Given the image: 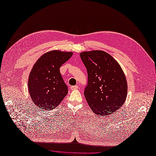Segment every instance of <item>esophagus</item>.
I'll use <instances>...</instances> for the list:
<instances>
[{
	"label": "esophagus",
	"mask_w": 156,
	"mask_h": 156,
	"mask_svg": "<svg viewBox=\"0 0 156 156\" xmlns=\"http://www.w3.org/2000/svg\"><path fill=\"white\" fill-rule=\"evenodd\" d=\"M70 89L72 90H77V89H78V86L76 85V86H72L70 87Z\"/></svg>",
	"instance_id": "34e87169"
}]
</instances>
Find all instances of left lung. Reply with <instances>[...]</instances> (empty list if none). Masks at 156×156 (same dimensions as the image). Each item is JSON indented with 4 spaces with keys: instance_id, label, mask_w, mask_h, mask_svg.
Instances as JSON below:
<instances>
[{
    "instance_id": "8db88e82",
    "label": "left lung",
    "mask_w": 156,
    "mask_h": 156,
    "mask_svg": "<svg viewBox=\"0 0 156 156\" xmlns=\"http://www.w3.org/2000/svg\"><path fill=\"white\" fill-rule=\"evenodd\" d=\"M80 57L87 72L84 96L93 112L108 115L124 103L128 92L127 81L115 59L103 51L81 53Z\"/></svg>"
}]
</instances>
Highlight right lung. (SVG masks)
Masks as SVG:
<instances>
[{
    "label": "right lung",
    "mask_w": 156,
    "mask_h": 156,
    "mask_svg": "<svg viewBox=\"0 0 156 156\" xmlns=\"http://www.w3.org/2000/svg\"><path fill=\"white\" fill-rule=\"evenodd\" d=\"M72 52L52 51L43 55L34 65L28 78V91L34 104L42 109L56 108L68 93L60 72Z\"/></svg>",
    "instance_id": "right-lung-1"
}]
</instances>
